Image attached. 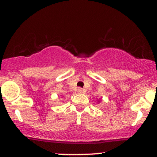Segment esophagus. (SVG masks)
<instances>
[{"mask_svg":"<svg viewBox=\"0 0 157 157\" xmlns=\"http://www.w3.org/2000/svg\"><path fill=\"white\" fill-rule=\"evenodd\" d=\"M77 91H78L79 93H82V89H81V88H78V89H77Z\"/></svg>","mask_w":157,"mask_h":157,"instance_id":"obj_1","label":"esophagus"}]
</instances>
